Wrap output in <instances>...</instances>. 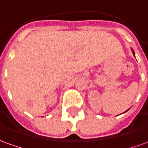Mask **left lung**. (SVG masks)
Masks as SVG:
<instances>
[{
  "instance_id": "obj_1",
  "label": "left lung",
  "mask_w": 148,
  "mask_h": 148,
  "mask_svg": "<svg viewBox=\"0 0 148 148\" xmlns=\"http://www.w3.org/2000/svg\"><path fill=\"white\" fill-rule=\"evenodd\" d=\"M132 52H133V54H134V51H133V50H132Z\"/></svg>"
}]
</instances>
